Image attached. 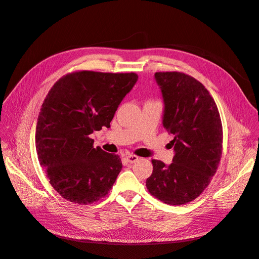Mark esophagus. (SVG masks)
<instances>
[{"label": "esophagus", "mask_w": 259, "mask_h": 259, "mask_svg": "<svg viewBox=\"0 0 259 259\" xmlns=\"http://www.w3.org/2000/svg\"><path fill=\"white\" fill-rule=\"evenodd\" d=\"M138 160H139V158H138L137 155H135V154H128V155H126V161L128 163H135Z\"/></svg>", "instance_id": "34e87169"}]
</instances>
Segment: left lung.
<instances>
[{
  "instance_id": "obj_1",
  "label": "left lung",
  "mask_w": 259,
  "mask_h": 259,
  "mask_svg": "<svg viewBox=\"0 0 259 259\" xmlns=\"http://www.w3.org/2000/svg\"><path fill=\"white\" fill-rule=\"evenodd\" d=\"M164 99L163 126L174 139L175 155L166 166L152 160L147 178L148 191L169 205L197 199L209 185L223 153V125L209 92L198 80L183 72H155Z\"/></svg>"
}]
</instances>
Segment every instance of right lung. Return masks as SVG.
<instances>
[{
    "instance_id": "obj_1",
    "label": "right lung",
    "mask_w": 259,
    "mask_h": 259,
    "mask_svg": "<svg viewBox=\"0 0 259 259\" xmlns=\"http://www.w3.org/2000/svg\"><path fill=\"white\" fill-rule=\"evenodd\" d=\"M138 79L134 72L75 71L53 85L37 117L35 148L50 184L62 198L91 204L110 192L120 156L94 148L91 134L110 122Z\"/></svg>"
}]
</instances>
